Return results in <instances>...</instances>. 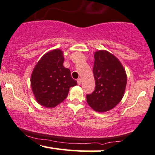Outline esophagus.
<instances>
[{"label":"esophagus","mask_w":155,"mask_h":155,"mask_svg":"<svg viewBox=\"0 0 155 155\" xmlns=\"http://www.w3.org/2000/svg\"><path fill=\"white\" fill-rule=\"evenodd\" d=\"M77 82H78V84H80L82 83V80L80 79V78H78V79L77 80Z\"/></svg>","instance_id":"obj_1"}]
</instances>
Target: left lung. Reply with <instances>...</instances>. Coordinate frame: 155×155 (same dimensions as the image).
Segmentation results:
<instances>
[{
    "mask_svg": "<svg viewBox=\"0 0 155 155\" xmlns=\"http://www.w3.org/2000/svg\"><path fill=\"white\" fill-rule=\"evenodd\" d=\"M94 58L96 86L92 94H87V101L94 111L105 112L121 101L126 87V73L118 59L109 51H98Z\"/></svg>",
    "mask_w": 155,
    "mask_h": 155,
    "instance_id": "8db88e82",
    "label": "left lung"
}]
</instances>
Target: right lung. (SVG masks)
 Wrapping results in <instances>:
<instances>
[{"label": "right lung", "mask_w": 155, "mask_h": 155, "mask_svg": "<svg viewBox=\"0 0 155 155\" xmlns=\"http://www.w3.org/2000/svg\"><path fill=\"white\" fill-rule=\"evenodd\" d=\"M63 51L46 53L36 65L31 76V87L36 100L47 108L55 107L65 99L69 89L77 84L71 71L63 66Z\"/></svg>", "instance_id": "1"}]
</instances>
